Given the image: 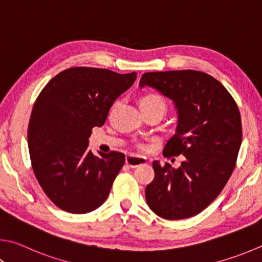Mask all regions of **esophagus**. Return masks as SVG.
I'll use <instances>...</instances> for the list:
<instances>
[{
  "label": "esophagus",
  "mask_w": 262,
  "mask_h": 262,
  "mask_svg": "<svg viewBox=\"0 0 262 262\" xmlns=\"http://www.w3.org/2000/svg\"><path fill=\"white\" fill-rule=\"evenodd\" d=\"M146 163H147V160H146V158H144V157L134 156V155H128L126 157V164L132 168L139 167V166L145 165Z\"/></svg>",
  "instance_id": "1"
}]
</instances>
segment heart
Segmentation results:
<instances>
[{"mask_svg": "<svg viewBox=\"0 0 262 262\" xmlns=\"http://www.w3.org/2000/svg\"><path fill=\"white\" fill-rule=\"evenodd\" d=\"M117 105V102L113 104L112 108ZM140 106L141 108H157L165 112L166 111V102L160 94L156 92H146L140 97Z\"/></svg>", "mask_w": 262, "mask_h": 262, "instance_id": "obj_1", "label": "heart"}]
</instances>
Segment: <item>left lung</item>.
<instances>
[{"label":"left lung","mask_w":262,"mask_h":262,"mask_svg":"<svg viewBox=\"0 0 262 262\" xmlns=\"http://www.w3.org/2000/svg\"><path fill=\"white\" fill-rule=\"evenodd\" d=\"M145 85L172 99L178 110L177 133L164 156H184L179 168L152 163L146 203L166 220L191 217L220 194L234 172L242 144L238 106L221 82L201 71L147 72L140 80Z\"/></svg>","instance_id":"obj_1"}]
</instances>
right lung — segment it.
<instances>
[{"instance_id": "right-lung-1", "label": "right lung", "mask_w": 262, "mask_h": 262, "mask_svg": "<svg viewBox=\"0 0 262 262\" xmlns=\"http://www.w3.org/2000/svg\"><path fill=\"white\" fill-rule=\"evenodd\" d=\"M136 73L71 68L52 78L33 106L27 140L42 190L60 210L89 213L106 201L125 155L88 150L94 127H102L116 99Z\"/></svg>"}]
</instances>
